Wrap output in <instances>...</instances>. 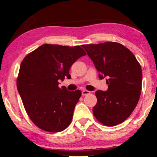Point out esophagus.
I'll use <instances>...</instances> for the list:
<instances>
[{"label":"esophagus","mask_w":157,"mask_h":157,"mask_svg":"<svg viewBox=\"0 0 157 157\" xmlns=\"http://www.w3.org/2000/svg\"><path fill=\"white\" fill-rule=\"evenodd\" d=\"M82 94L83 96L89 95V94H90V91H88V90H83Z\"/></svg>","instance_id":"esophagus-1"}]
</instances>
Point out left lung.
Listing matches in <instances>:
<instances>
[{
    "label": "left lung",
    "mask_w": 157,
    "mask_h": 157,
    "mask_svg": "<svg viewBox=\"0 0 157 157\" xmlns=\"http://www.w3.org/2000/svg\"><path fill=\"white\" fill-rule=\"evenodd\" d=\"M82 47L106 79L107 91L95 92L93 114L102 124L113 127L128 118L138 104L142 89V70L130 50L117 42L86 44Z\"/></svg>",
    "instance_id": "1"
}]
</instances>
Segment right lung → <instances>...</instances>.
Instances as JSON below:
<instances>
[{
  "mask_svg": "<svg viewBox=\"0 0 157 157\" xmlns=\"http://www.w3.org/2000/svg\"><path fill=\"white\" fill-rule=\"evenodd\" d=\"M86 55L79 46L46 44L22 60L17 90L28 117L40 129L58 132L70 125L82 92H71L65 86L59 87V81L71 78V67Z\"/></svg>",
  "mask_w": 157,
  "mask_h": 157,
  "instance_id": "obj_1",
  "label": "right lung"
}]
</instances>
